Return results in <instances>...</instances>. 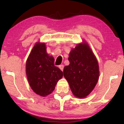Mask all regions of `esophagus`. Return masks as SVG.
<instances>
[{
	"label": "esophagus",
	"mask_w": 124,
	"mask_h": 124,
	"mask_svg": "<svg viewBox=\"0 0 124 124\" xmlns=\"http://www.w3.org/2000/svg\"><path fill=\"white\" fill-rule=\"evenodd\" d=\"M64 67V65H60L59 66V68L60 69V70H62V71H63Z\"/></svg>",
	"instance_id": "1"
}]
</instances>
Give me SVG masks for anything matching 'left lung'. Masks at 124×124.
Returning <instances> with one entry per match:
<instances>
[{
  "label": "left lung",
  "mask_w": 124,
  "mask_h": 124,
  "mask_svg": "<svg viewBox=\"0 0 124 124\" xmlns=\"http://www.w3.org/2000/svg\"><path fill=\"white\" fill-rule=\"evenodd\" d=\"M69 65L64 68V76L76 97L84 98L93 90L99 76V65L89 46L78 44L69 53Z\"/></svg>",
  "instance_id": "obj_1"
}]
</instances>
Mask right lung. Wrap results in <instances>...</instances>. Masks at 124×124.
I'll return each mask as SVG.
<instances>
[{
	"instance_id": "obj_1",
	"label": "right lung",
	"mask_w": 124,
	"mask_h": 124,
	"mask_svg": "<svg viewBox=\"0 0 124 124\" xmlns=\"http://www.w3.org/2000/svg\"><path fill=\"white\" fill-rule=\"evenodd\" d=\"M26 73L31 89L41 96L52 93L63 76L54 65V57L47 53L45 43L39 42L34 45L27 59Z\"/></svg>"
}]
</instances>
